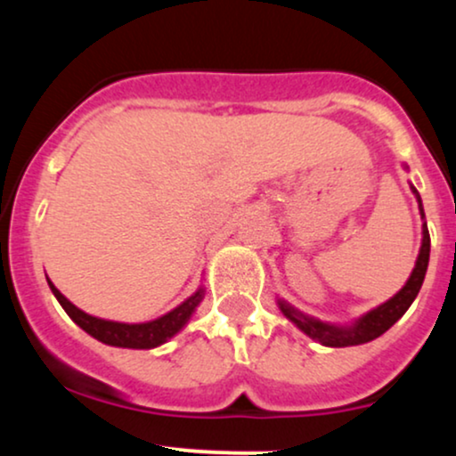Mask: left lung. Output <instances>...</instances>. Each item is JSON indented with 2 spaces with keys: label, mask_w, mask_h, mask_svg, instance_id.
Returning <instances> with one entry per match:
<instances>
[{
  "label": "left lung",
  "mask_w": 456,
  "mask_h": 456,
  "mask_svg": "<svg viewBox=\"0 0 456 456\" xmlns=\"http://www.w3.org/2000/svg\"><path fill=\"white\" fill-rule=\"evenodd\" d=\"M407 169V167H405ZM411 192L416 195L418 210H420V216L425 218V210H422V199L418 195L416 188L411 186ZM428 253H431V238H428L427 221L422 223V244L420 253H418L416 265H413L410 279H407L405 285L399 294H395L390 300H386L384 305H379L373 311L364 313L362 317L355 319L349 326H334V323L319 322V319L306 315V313L297 311L296 306H291L289 302L281 300L279 297V308L281 313L294 323L296 328H300L306 337H311L313 341L326 345V347H352V345H362L369 341H375V338L381 337L386 330L395 326L399 319L405 315L407 308L411 306V302L416 300L418 291H420L422 281H425L427 268H428Z\"/></svg>",
  "instance_id": "1"
}]
</instances>
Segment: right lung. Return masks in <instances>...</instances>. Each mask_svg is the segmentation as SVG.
I'll return each instance as SVG.
<instances>
[{
    "label": "right lung",
    "instance_id": "1",
    "mask_svg": "<svg viewBox=\"0 0 456 456\" xmlns=\"http://www.w3.org/2000/svg\"><path fill=\"white\" fill-rule=\"evenodd\" d=\"M49 281V279H46ZM51 291L57 297L61 308L68 313V317L77 323L78 328L86 330L90 337L96 338L104 345H111V347H126V349H154L159 345L167 343L169 338H174L182 328L186 326L188 319L192 317L199 302L203 300V287L186 297L180 306H175L174 311H169L167 315L159 319H151L145 323H122V322H111V319H101L87 315L86 311L77 308L68 297L61 294L60 289L49 281Z\"/></svg>",
    "mask_w": 456,
    "mask_h": 456
}]
</instances>
